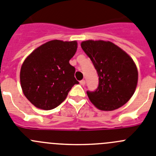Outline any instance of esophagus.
I'll return each mask as SVG.
<instances>
[{
  "instance_id": "esophagus-1",
  "label": "esophagus",
  "mask_w": 156,
  "mask_h": 156,
  "mask_svg": "<svg viewBox=\"0 0 156 156\" xmlns=\"http://www.w3.org/2000/svg\"><path fill=\"white\" fill-rule=\"evenodd\" d=\"M80 83L82 86H84V85H85L86 82H85V80H82L80 81Z\"/></svg>"
}]
</instances>
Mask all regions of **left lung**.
Returning <instances> with one entry per match:
<instances>
[{
  "mask_svg": "<svg viewBox=\"0 0 156 156\" xmlns=\"http://www.w3.org/2000/svg\"><path fill=\"white\" fill-rule=\"evenodd\" d=\"M81 47L97 69L99 84L88 98L101 111H114L126 104L135 93L138 69L133 59L118 45L102 40H87Z\"/></svg>",
  "mask_w": 156,
  "mask_h": 156,
  "instance_id": "left-lung-1",
  "label": "left lung"
}]
</instances>
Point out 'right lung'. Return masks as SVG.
Listing matches in <instances>:
<instances>
[{"mask_svg": "<svg viewBox=\"0 0 156 156\" xmlns=\"http://www.w3.org/2000/svg\"><path fill=\"white\" fill-rule=\"evenodd\" d=\"M77 49L76 41L52 40L38 47L23 62L20 72L22 91L36 108L52 110L66 98L79 82L69 64Z\"/></svg>", "mask_w": 156, "mask_h": 156, "instance_id": "right-lung-1", "label": "right lung"}]
</instances>
